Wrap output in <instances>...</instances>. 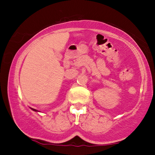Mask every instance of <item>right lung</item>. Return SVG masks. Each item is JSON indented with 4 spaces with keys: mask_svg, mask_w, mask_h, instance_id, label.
<instances>
[{
    "mask_svg": "<svg viewBox=\"0 0 155 155\" xmlns=\"http://www.w3.org/2000/svg\"><path fill=\"white\" fill-rule=\"evenodd\" d=\"M32 109H33V111H36V110H35V109H33V108H32Z\"/></svg>",
    "mask_w": 155,
    "mask_h": 155,
    "instance_id": "1",
    "label": "right lung"
}]
</instances>
